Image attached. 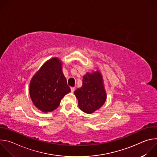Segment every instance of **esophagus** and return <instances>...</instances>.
I'll use <instances>...</instances> for the list:
<instances>
[{
  "label": "esophagus",
  "instance_id": "esophagus-1",
  "mask_svg": "<svg viewBox=\"0 0 157 157\" xmlns=\"http://www.w3.org/2000/svg\"><path fill=\"white\" fill-rule=\"evenodd\" d=\"M71 91L72 93H73L75 91V87H71Z\"/></svg>",
  "mask_w": 157,
  "mask_h": 157
}]
</instances>
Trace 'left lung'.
<instances>
[{"label": "left lung", "instance_id": "8db88e82", "mask_svg": "<svg viewBox=\"0 0 157 157\" xmlns=\"http://www.w3.org/2000/svg\"><path fill=\"white\" fill-rule=\"evenodd\" d=\"M78 101V106L87 114H92L104 104L106 93L102 76L99 71L87 73L82 78V85L75 91Z\"/></svg>", "mask_w": 157, "mask_h": 157}]
</instances>
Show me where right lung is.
Here are the masks:
<instances>
[{
	"instance_id": "right-lung-1",
	"label": "right lung",
	"mask_w": 157,
	"mask_h": 157,
	"mask_svg": "<svg viewBox=\"0 0 157 157\" xmlns=\"http://www.w3.org/2000/svg\"><path fill=\"white\" fill-rule=\"evenodd\" d=\"M29 91L33 103L42 112H52L59 106L71 89L63 73L62 62L58 58L43 64L32 78Z\"/></svg>"
}]
</instances>
